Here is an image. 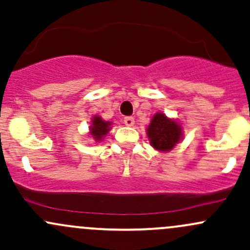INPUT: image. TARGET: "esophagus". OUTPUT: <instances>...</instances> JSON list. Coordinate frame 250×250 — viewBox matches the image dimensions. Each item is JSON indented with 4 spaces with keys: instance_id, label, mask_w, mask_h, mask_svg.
I'll return each mask as SVG.
<instances>
[{
    "instance_id": "1",
    "label": "esophagus",
    "mask_w": 250,
    "mask_h": 250,
    "mask_svg": "<svg viewBox=\"0 0 250 250\" xmlns=\"http://www.w3.org/2000/svg\"><path fill=\"white\" fill-rule=\"evenodd\" d=\"M124 124L126 126H132L135 124V118L133 117H125L124 118Z\"/></svg>"
}]
</instances>
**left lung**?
<instances>
[{"instance_id":"left-lung-1","label":"left lung","mask_w":250,"mask_h":250,"mask_svg":"<svg viewBox=\"0 0 250 250\" xmlns=\"http://www.w3.org/2000/svg\"><path fill=\"white\" fill-rule=\"evenodd\" d=\"M150 144L158 151H169L179 143L182 137V128L178 122L169 119L163 113H156L146 130Z\"/></svg>"}]
</instances>
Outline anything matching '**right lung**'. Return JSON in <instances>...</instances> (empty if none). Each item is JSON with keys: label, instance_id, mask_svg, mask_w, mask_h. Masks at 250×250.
<instances>
[{"label": "right lung", "instance_id": "add662e5", "mask_svg": "<svg viewBox=\"0 0 250 250\" xmlns=\"http://www.w3.org/2000/svg\"><path fill=\"white\" fill-rule=\"evenodd\" d=\"M109 126H111V123L104 122L100 117L95 115L92 120V125H90V135L93 136V138L96 142L103 141L104 137L111 130Z\"/></svg>", "mask_w": 250, "mask_h": 250}]
</instances>
